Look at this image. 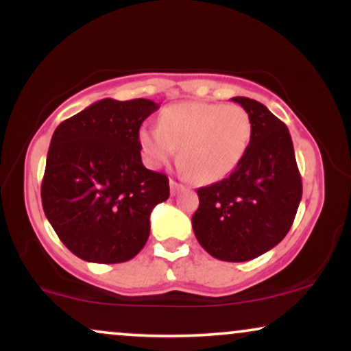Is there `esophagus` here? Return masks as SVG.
Returning a JSON list of instances; mask_svg holds the SVG:
<instances>
[{
  "label": "esophagus",
  "instance_id": "obj_1",
  "mask_svg": "<svg viewBox=\"0 0 351 351\" xmlns=\"http://www.w3.org/2000/svg\"><path fill=\"white\" fill-rule=\"evenodd\" d=\"M170 189H171V195H176V193L183 191L184 186L181 183H176L175 180H170Z\"/></svg>",
  "mask_w": 351,
  "mask_h": 351
}]
</instances>
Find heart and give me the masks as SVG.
Wrapping results in <instances>:
<instances>
[{"label":"heart","mask_w":351,"mask_h":351,"mask_svg":"<svg viewBox=\"0 0 351 351\" xmlns=\"http://www.w3.org/2000/svg\"><path fill=\"white\" fill-rule=\"evenodd\" d=\"M252 119L241 106L178 102L165 107L158 127H142L138 143L150 167L178 163L196 183L224 180L239 167L252 140Z\"/></svg>","instance_id":"b5f03b06"}]
</instances>
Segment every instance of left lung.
I'll list each match as a JSON object with an SVG mask.
<instances>
[{
    "label": "left lung",
    "instance_id": "obj_1",
    "mask_svg": "<svg viewBox=\"0 0 351 351\" xmlns=\"http://www.w3.org/2000/svg\"><path fill=\"white\" fill-rule=\"evenodd\" d=\"M232 100L251 115V145L228 178L198 189L199 206L191 223L213 257L245 263L287 234L302 199V180L285 123L257 100Z\"/></svg>",
    "mask_w": 351,
    "mask_h": 351
}]
</instances>
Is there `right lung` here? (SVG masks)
<instances>
[{"label": "right lung", "instance_id": "right-lung-1", "mask_svg": "<svg viewBox=\"0 0 351 351\" xmlns=\"http://www.w3.org/2000/svg\"><path fill=\"white\" fill-rule=\"evenodd\" d=\"M158 108L148 99H102L56 128L41 199L72 254L97 264L130 261L150 236L152 209L170 196L167 175L147 170L138 132Z\"/></svg>", "mask_w": 351, "mask_h": 351}]
</instances>
